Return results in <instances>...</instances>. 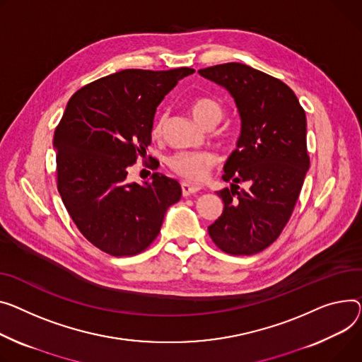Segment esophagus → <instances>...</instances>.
Returning a JSON list of instances; mask_svg holds the SVG:
<instances>
[{
	"mask_svg": "<svg viewBox=\"0 0 362 362\" xmlns=\"http://www.w3.org/2000/svg\"><path fill=\"white\" fill-rule=\"evenodd\" d=\"M199 186H195V185H190V183H182V194L183 197H189V195H194L197 194V192H199Z\"/></svg>",
	"mask_w": 362,
	"mask_h": 362,
	"instance_id": "1",
	"label": "esophagus"
}]
</instances>
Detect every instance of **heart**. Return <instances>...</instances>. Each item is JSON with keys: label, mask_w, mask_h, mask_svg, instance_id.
<instances>
[{"label": "heart", "mask_w": 362, "mask_h": 362, "mask_svg": "<svg viewBox=\"0 0 362 362\" xmlns=\"http://www.w3.org/2000/svg\"><path fill=\"white\" fill-rule=\"evenodd\" d=\"M223 106L220 102L211 98H199L190 106V115L201 127H205L209 122L218 124L223 117ZM164 119H158L153 129L154 135H160L163 131ZM216 163V157L208 151H185L177 153L168 158V165L180 177L189 182H202L211 167Z\"/></svg>", "instance_id": "b5f03b06"}]
</instances>
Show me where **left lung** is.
I'll use <instances>...</instances> for the list:
<instances>
[{
    "label": "left lung",
    "instance_id": "left-lung-1",
    "mask_svg": "<svg viewBox=\"0 0 362 362\" xmlns=\"http://www.w3.org/2000/svg\"><path fill=\"white\" fill-rule=\"evenodd\" d=\"M198 72L230 93L242 120L237 148L224 164L223 180L231 186L216 192L224 209L208 233L226 253L255 255L278 238L301 192L310 167L305 112L290 87L249 65ZM240 181L251 187L237 191Z\"/></svg>",
    "mask_w": 362,
    "mask_h": 362
}]
</instances>
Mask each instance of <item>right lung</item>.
<instances>
[{
    "mask_svg": "<svg viewBox=\"0 0 362 362\" xmlns=\"http://www.w3.org/2000/svg\"><path fill=\"white\" fill-rule=\"evenodd\" d=\"M124 69L69 99L54 135L58 190L81 234L112 256L146 250L158 235L167 208L182 197L177 180L153 173L128 182V168L147 156L154 115L164 95L194 74Z\"/></svg>",
    "mask_w": 362,
    "mask_h": 362,
    "instance_id": "1",
    "label": "right lung"
}]
</instances>
